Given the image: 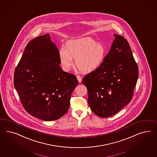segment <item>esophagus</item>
<instances>
[{"label": "esophagus", "instance_id": "1", "mask_svg": "<svg viewBox=\"0 0 157 157\" xmlns=\"http://www.w3.org/2000/svg\"><path fill=\"white\" fill-rule=\"evenodd\" d=\"M76 78H77V79H78V82H79V83H81L82 81V77L78 75V76H76Z\"/></svg>", "mask_w": 157, "mask_h": 157}]
</instances>
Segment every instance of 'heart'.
<instances>
[{
    "label": "heart",
    "mask_w": 157,
    "mask_h": 157,
    "mask_svg": "<svg viewBox=\"0 0 157 157\" xmlns=\"http://www.w3.org/2000/svg\"><path fill=\"white\" fill-rule=\"evenodd\" d=\"M106 53V49L102 44L85 37L68 41L66 48L63 47L60 49L59 56L64 71H70L74 65L73 59H75V65L79 70L89 74L100 68L104 62Z\"/></svg>",
    "instance_id": "1"
}]
</instances>
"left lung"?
<instances>
[{
	"label": "left lung",
	"mask_w": 157,
	"mask_h": 157,
	"mask_svg": "<svg viewBox=\"0 0 157 157\" xmlns=\"http://www.w3.org/2000/svg\"><path fill=\"white\" fill-rule=\"evenodd\" d=\"M114 36L102 64L82 81L87 89L91 109L102 118L116 114L128 104L139 76L128 41L121 36L114 34Z\"/></svg>",
	"instance_id": "1"
}]
</instances>
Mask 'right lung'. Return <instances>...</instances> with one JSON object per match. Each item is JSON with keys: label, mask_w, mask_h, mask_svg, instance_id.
Wrapping results in <instances>:
<instances>
[{"label": "right lung", "mask_w": 157, "mask_h": 157, "mask_svg": "<svg viewBox=\"0 0 157 157\" xmlns=\"http://www.w3.org/2000/svg\"><path fill=\"white\" fill-rule=\"evenodd\" d=\"M59 53L49 34L40 36L28 44L15 70L14 85L25 109L44 121L66 113L78 83L75 75L63 71Z\"/></svg>", "instance_id": "1"}]
</instances>
